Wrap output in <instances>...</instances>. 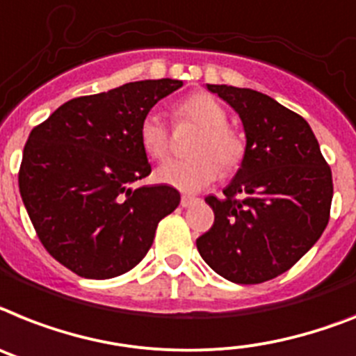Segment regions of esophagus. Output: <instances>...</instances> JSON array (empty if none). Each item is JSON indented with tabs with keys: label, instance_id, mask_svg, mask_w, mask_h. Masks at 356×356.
Instances as JSON below:
<instances>
[{
	"label": "esophagus",
	"instance_id": "1",
	"mask_svg": "<svg viewBox=\"0 0 356 356\" xmlns=\"http://www.w3.org/2000/svg\"><path fill=\"white\" fill-rule=\"evenodd\" d=\"M197 202H199V199H197V197H193V195H183V197H181V206H183V208H190V206L197 204Z\"/></svg>",
	"mask_w": 356,
	"mask_h": 356
}]
</instances>
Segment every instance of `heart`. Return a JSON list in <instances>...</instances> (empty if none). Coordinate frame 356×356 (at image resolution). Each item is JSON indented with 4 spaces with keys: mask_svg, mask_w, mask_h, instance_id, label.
Masks as SVG:
<instances>
[{
    "mask_svg": "<svg viewBox=\"0 0 356 356\" xmlns=\"http://www.w3.org/2000/svg\"><path fill=\"white\" fill-rule=\"evenodd\" d=\"M175 119L190 122L201 130L192 146L195 157L170 161L157 170V179L181 192H199L220 175V166L232 173L241 166L246 154L244 137L228 127V113L210 94L197 92L175 106ZM139 143L154 161H164L170 154V130L157 113L150 112L139 124Z\"/></svg>",
    "mask_w": 356,
    "mask_h": 356,
    "instance_id": "heart-1",
    "label": "heart"
}]
</instances>
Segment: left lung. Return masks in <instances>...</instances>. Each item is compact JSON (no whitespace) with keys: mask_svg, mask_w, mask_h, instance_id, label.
<instances>
[{"mask_svg":"<svg viewBox=\"0 0 356 356\" xmlns=\"http://www.w3.org/2000/svg\"><path fill=\"white\" fill-rule=\"evenodd\" d=\"M238 113L246 154L222 199L206 197L213 226L197 250L215 273L261 284L288 271L330 220L333 179L307 121L252 90L206 85Z\"/></svg>","mask_w":356,"mask_h":356,"instance_id":"1","label":"left lung"}]
</instances>
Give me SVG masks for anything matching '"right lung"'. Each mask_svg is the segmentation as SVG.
<instances>
[{"label":"right lung","mask_w":356,"mask_h":356,"mask_svg":"<svg viewBox=\"0 0 356 356\" xmlns=\"http://www.w3.org/2000/svg\"><path fill=\"white\" fill-rule=\"evenodd\" d=\"M183 86L146 79L61 104L23 150L19 193L44 250L85 279H112L143 261L161 219L181 202L166 184L132 188L152 166L139 124Z\"/></svg>","instance_id":"add662e5"}]
</instances>
